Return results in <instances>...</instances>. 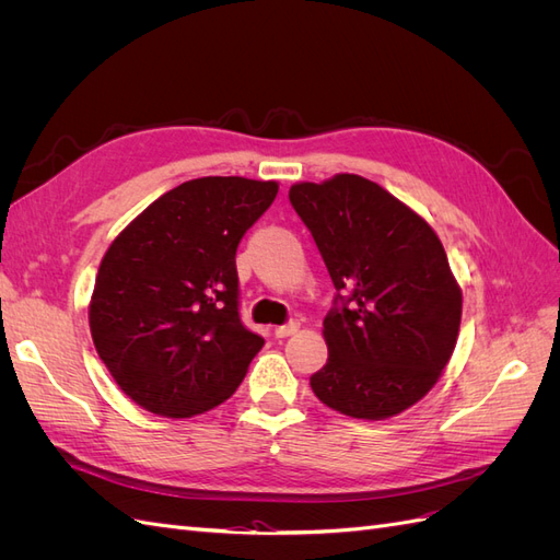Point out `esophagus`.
Listing matches in <instances>:
<instances>
[{"mask_svg":"<svg viewBox=\"0 0 560 560\" xmlns=\"http://www.w3.org/2000/svg\"><path fill=\"white\" fill-rule=\"evenodd\" d=\"M296 331H299V322H296V319L287 322V325H280V327L273 329L276 338H287V336H292V334H296Z\"/></svg>","mask_w":560,"mask_h":560,"instance_id":"34e87169","label":"esophagus"}]
</instances>
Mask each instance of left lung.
Listing matches in <instances>:
<instances>
[{
    "instance_id": "8db88e82",
    "label": "left lung",
    "mask_w": 560,
    "mask_h": 560,
    "mask_svg": "<svg viewBox=\"0 0 560 560\" xmlns=\"http://www.w3.org/2000/svg\"><path fill=\"white\" fill-rule=\"evenodd\" d=\"M290 202L334 282L329 360L315 397L352 418L409 409L442 376L460 329L463 294L425 219L360 175L303 182Z\"/></svg>"
}]
</instances>
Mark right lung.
I'll return each mask as SVG.
<instances>
[{"label":"right lung","instance_id":"right-lung-1","mask_svg":"<svg viewBox=\"0 0 560 560\" xmlns=\"http://www.w3.org/2000/svg\"><path fill=\"white\" fill-rule=\"evenodd\" d=\"M276 182L200 177L163 194L109 245L91 301L93 343L142 409L191 418L243 383L259 334L241 319L235 249Z\"/></svg>","mask_w":560,"mask_h":560}]
</instances>
